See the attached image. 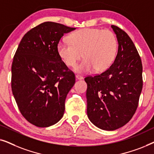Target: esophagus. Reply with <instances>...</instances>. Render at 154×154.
Masks as SVG:
<instances>
[{
	"mask_svg": "<svg viewBox=\"0 0 154 154\" xmlns=\"http://www.w3.org/2000/svg\"><path fill=\"white\" fill-rule=\"evenodd\" d=\"M75 79H76V80H82L83 79V77L80 75H75Z\"/></svg>",
	"mask_w": 154,
	"mask_h": 154,
	"instance_id": "esophagus-1",
	"label": "esophagus"
}]
</instances>
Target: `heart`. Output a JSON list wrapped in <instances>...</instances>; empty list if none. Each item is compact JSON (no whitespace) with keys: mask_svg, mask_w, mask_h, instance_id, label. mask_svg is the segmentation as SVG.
Wrapping results in <instances>:
<instances>
[{"mask_svg":"<svg viewBox=\"0 0 154 154\" xmlns=\"http://www.w3.org/2000/svg\"><path fill=\"white\" fill-rule=\"evenodd\" d=\"M117 48V38L111 31L85 28L69 35V41L59 42L57 50L68 66H74L83 57L85 59L75 66L74 71L85 73L94 69L97 72L108 69L113 62Z\"/></svg>","mask_w":154,"mask_h":154,"instance_id":"b5f03b06","label":"heart"}]
</instances>
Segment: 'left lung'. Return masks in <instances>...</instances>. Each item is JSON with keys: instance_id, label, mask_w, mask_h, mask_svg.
<instances>
[{"instance_id": "8db88e82", "label": "left lung", "mask_w": 154, "mask_h": 154, "mask_svg": "<svg viewBox=\"0 0 154 154\" xmlns=\"http://www.w3.org/2000/svg\"><path fill=\"white\" fill-rule=\"evenodd\" d=\"M111 28L119 43L114 62L108 69L87 76V114L90 121L104 130H114L132 119L142 90V64L131 38L115 25Z\"/></svg>"}]
</instances>
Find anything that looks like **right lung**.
Wrapping results in <instances>:
<instances>
[{
  "label": "right lung",
  "mask_w": 154,
  "mask_h": 154,
  "mask_svg": "<svg viewBox=\"0 0 154 154\" xmlns=\"http://www.w3.org/2000/svg\"><path fill=\"white\" fill-rule=\"evenodd\" d=\"M75 29L59 23H42L24 35L14 56L12 94L22 115L37 127L54 125L64 115L65 100L75 79L57 47L64 34Z\"/></svg>",
  "instance_id": "right-lung-1"
}]
</instances>
